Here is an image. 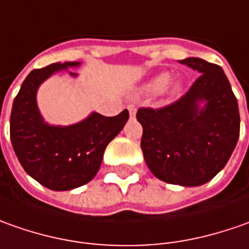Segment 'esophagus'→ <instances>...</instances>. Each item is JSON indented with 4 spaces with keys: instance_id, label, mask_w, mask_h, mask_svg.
Listing matches in <instances>:
<instances>
[{
    "instance_id": "obj_1",
    "label": "esophagus",
    "mask_w": 249,
    "mask_h": 249,
    "mask_svg": "<svg viewBox=\"0 0 249 249\" xmlns=\"http://www.w3.org/2000/svg\"><path fill=\"white\" fill-rule=\"evenodd\" d=\"M126 108H128L131 117H135V114H136V106H135V105H128V107Z\"/></svg>"
}]
</instances>
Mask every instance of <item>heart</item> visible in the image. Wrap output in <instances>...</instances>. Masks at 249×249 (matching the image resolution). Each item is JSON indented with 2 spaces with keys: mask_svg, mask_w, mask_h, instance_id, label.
<instances>
[{
  "mask_svg": "<svg viewBox=\"0 0 249 249\" xmlns=\"http://www.w3.org/2000/svg\"><path fill=\"white\" fill-rule=\"evenodd\" d=\"M171 81V75L168 73H160L157 75H154L153 78H150L149 81L143 85V90L146 93H150V95H156L160 93L167 88V85ZM183 89V84L180 81L172 82L169 85V88H167L168 96H176L180 93V90Z\"/></svg>",
  "mask_w": 249,
  "mask_h": 249,
  "instance_id": "1",
  "label": "heart"
}]
</instances>
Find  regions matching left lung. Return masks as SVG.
Wrapping results in <instances>:
<instances>
[{"instance_id":"8db88e82","label":"left lung","mask_w":249,"mask_h":249,"mask_svg":"<svg viewBox=\"0 0 249 249\" xmlns=\"http://www.w3.org/2000/svg\"><path fill=\"white\" fill-rule=\"evenodd\" d=\"M180 63L200 77L178 102L162 108H139L141 147L151 174L184 187L210 182L219 174L240 136L238 103L222 67L200 57Z\"/></svg>"}]
</instances>
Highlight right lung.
I'll return each mask as SVG.
<instances>
[{
  "instance_id": "add662e5",
  "label": "right lung",
  "mask_w": 249,
  "mask_h": 249,
  "mask_svg": "<svg viewBox=\"0 0 249 249\" xmlns=\"http://www.w3.org/2000/svg\"><path fill=\"white\" fill-rule=\"evenodd\" d=\"M78 66L80 62H66L33 70L13 100L11 113V142L19 162L33 179L55 192L73 190L92 180L107 144L129 118L128 110L116 117L92 111L77 124H48L37 105L39 85L52 74Z\"/></svg>"
}]
</instances>
